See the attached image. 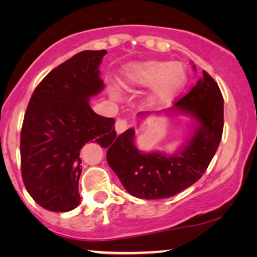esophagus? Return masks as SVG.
<instances>
[{"label": "esophagus", "mask_w": 257, "mask_h": 257, "mask_svg": "<svg viewBox=\"0 0 257 257\" xmlns=\"http://www.w3.org/2000/svg\"><path fill=\"white\" fill-rule=\"evenodd\" d=\"M114 128L118 135H120V133H122L128 128V121L126 120V119H117V120H115Z\"/></svg>", "instance_id": "1"}]
</instances>
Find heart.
I'll use <instances>...</instances> for the list:
<instances>
[{"mask_svg":"<svg viewBox=\"0 0 257 257\" xmlns=\"http://www.w3.org/2000/svg\"><path fill=\"white\" fill-rule=\"evenodd\" d=\"M187 75L181 63L147 61L131 64L121 85L125 90L151 86L147 104L160 106L168 103L184 87Z\"/></svg>","mask_w":257,"mask_h":257,"instance_id":"heart-1","label":"heart"}]
</instances>
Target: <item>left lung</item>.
I'll return each instance as SVG.
<instances>
[{
    "label": "left lung",
    "mask_w": 257,
    "mask_h": 257,
    "mask_svg": "<svg viewBox=\"0 0 257 257\" xmlns=\"http://www.w3.org/2000/svg\"><path fill=\"white\" fill-rule=\"evenodd\" d=\"M172 110L189 114L196 122L189 139L177 153L142 152L135 145L133 128L126 130L107 146L108 165L126 191L136 198L166 199L184 191L202 177L220 145L223 97L205 70L198 83ZM145 114L149 112L139 115Z\"/></svg>",
    "instance_id": "1"
}]
</instances>
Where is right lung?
Wrapping results in <instances>:
<instances>
[{
    "label": "right lung",
    "instance_id": "obj_1",
    "mask_svg": "<svg viewBox=\"0 0 257 257\" xmlns=\"http://www.w3.org/2000/svg\"><path fill=\"white\" fill-rule=\"evenodd\" d=\"M105 50H85L44 77L28 104L21 131V171L28 193L51 212L79 205L80 150L97 142L107 147L114 119L94 113L90 98L104 89L99 65Z\"/></svg>",
    "mask_w": 257,
    "mask_h": 257
}]
</instances>
